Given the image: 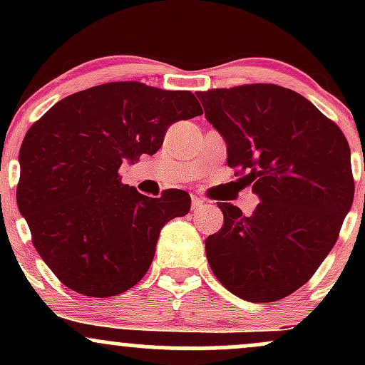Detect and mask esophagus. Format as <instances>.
Returning <instances> with one entry per match:
<instances>
[{
	"label": "esophagus",
	"mask_w": 365,
	"mask_h": 365,
	"mask_svg": "<svg viewBox=\"0 0 365 365\" xmlns=\"http://www.w3.org/2000/svg\"><path fill=\"white\" fill-rule=\"evenodd\" d=\"M202 206H204V200L200 199V197L192 195V211H197V209H200Z\"/></svg>",
	"instance_id": "obj_1"
}]
</instances>
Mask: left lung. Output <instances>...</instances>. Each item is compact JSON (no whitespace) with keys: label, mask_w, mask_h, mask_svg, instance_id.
<instances>
[{"label":"left lung","mask_w":365,"mask_h":365,"mask_svg":"<svg viewBox=\"0 0 365 365\" xmlns=\"http://www.w3.org/2000/svg\"><path fill=\"white\" fill-rule=\"evenodd\" d=\"M197 98L228 166L261 200L252 216L217 204L225 225L206 238L209 266L247 302H274L307 283L336 242L354 202L349 142L304 96L273 83Z\"/></svg>","instance_id":"left-lung-1"}]
</instances>
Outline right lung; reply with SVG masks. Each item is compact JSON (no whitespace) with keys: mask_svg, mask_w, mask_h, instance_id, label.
<instances>
[{"mask_svg":"<svg viewBox=\"0 0 365 365\" xmlns=\"http://www.w3.org/2000/svg\"><path fill=\"white\" fill-rule=\"evenodd\" d=\"M199 115L188 91L110 82L61 99L29 128L16 204L36 250L70 290L113 297L144 278L161 228L190 211V195H142L118 170L158 153L175 121Z\"/></svg>","mask_w":365,"mask_h":365,"instance_id":"obj_1","label":"right lung"}]
</instances>
